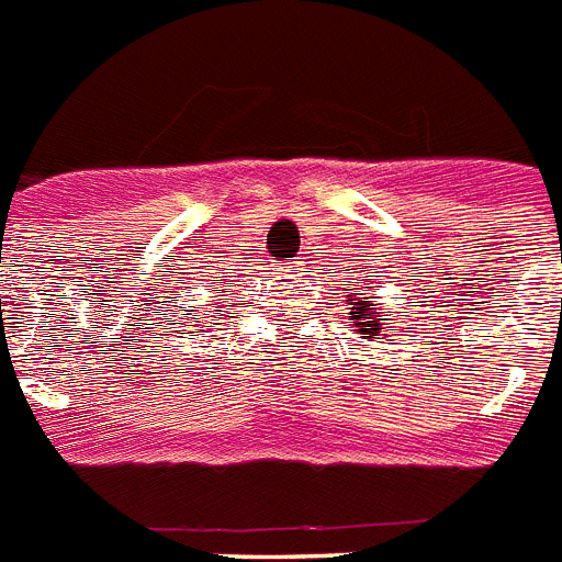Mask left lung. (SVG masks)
I'll list each match as a JSON object with an SVG mask.
<instances>
[{
	"instance_id": "1",
	"label": "left lung",
	"mask_w": 562,
	"mask_h": 562,
	"mask_svg": "<svg viewBox=\"0 0 562 562\" xmlns=\"http://www.w3.org/2000/svg\"><path fill=\"white\" fill-rule=\"evenodd\" d=\"M371 281H374L371 276L351 278V284H348L351 290L345 295V304H348V318H353V325L359 327V334H368V339H376V336L385 330L383 325L389 318H383V313H376V295H371V286H368Z\"/></svg>"
}]
</instances>
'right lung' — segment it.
I'll return each mask as SVG.
<instances>
[{"label": "right lung", "instance_id": "add662e5", "mask_svg": "<svg viewBox=\"0 0 562 562\" xmlns=\"http://www.w3.org/2000/svg\"><path fill=\"white\" fill-rule=\"evenodd\" d=\"M226 307H232V304H226ZM205 313H211V310H205Z\"/></svg>", "mask_w": 562, "mask_h": 562}]
</instances>
